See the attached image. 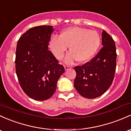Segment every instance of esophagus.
I'll return each instance as SVG.
<instances>
[{"label": "esophagus", "instance_id": "obj_1", "mask_svg": "<svg viewBox=\"0 0 131 131\" xmlns=\"http://www.w3.org/2000/svg\"><path fill=\"white\" fill-rule=\"evenodd\" d=\"M72 68L71 66H64V69H65L66 71H67V70L69 69Z\"/></svg>", "mask_w": 131, "mask_h": 131}]
</instances>
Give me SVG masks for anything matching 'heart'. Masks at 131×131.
I'll return each mask as SVG.
<instances>
[{
  "mask_svg": "<svg viewBox=\"0 0 131 131\" xmlns=\"http://www.w3.org/2000/svg\"><path fill=\"white\" fill-rule=\"evenodd\" d=\"M101 45V37L94 30L79 27H71L64 29L59 36H53L49 46L56 59H62L69 47V52L65 61L71 64L75 59L79 62H85L95 55Z\"/></svg>",
  "mask_w": 131,
  "mask_h": 131,
  "instance_id": "obj_1",
  "label": "heart"
}]
</instances>
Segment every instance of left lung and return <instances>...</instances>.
Here are the masks:
<instances>
[{"label": "left lung", "mask_w": 131, "mask_h": 131, "mask_svg": "<svg viewBox=\"0 0 131 131\" xmlns=\"http://www.w3.org/2000/svg\"><path fill=\"white\" fill-rule=\"evenodd\" d=\"M103 46L91 61L74 67L76 77L74 87L80 95L94 99L110 88L116 68V49L113 39L105 30L102 32Z\"/></svg>", "instance_id": "obj_1"}]
</instances>
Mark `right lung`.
Here are the masks:
<instances>
[{
	"label": "right lung",
	"mask_w": 131,
	"mask_h": 131,
	"mask_svg": "<svg viewBox=\"0 0 131 131\" xmlns=\"http://www.w3.org/2000/svg\"><path fill=\"white\" fill-rule=\"evenodd\" d=\"M54 29L40 26L29 29L19 39L15 53V71L19 84L29 97L45 101L54 94L65 72L49 50Z\"/></svg>",
	"instance_id": "right-lung-1"
}]
</instances>
